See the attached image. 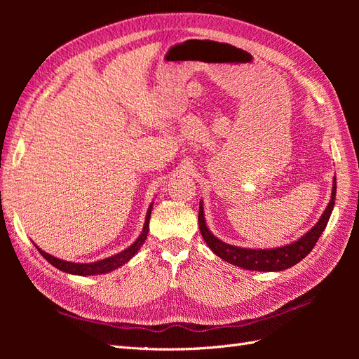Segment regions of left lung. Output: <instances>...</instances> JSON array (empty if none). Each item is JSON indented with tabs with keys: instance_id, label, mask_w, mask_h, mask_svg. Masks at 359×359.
Masks as SVG:
<instances>
[{
	"instance_id": "left-lung-1",
	"label": "left lung",
	"mask_w": 359,
	"mask_h": 359,
	"mask_svg": "<svg viewBox=\"0 0 359 359\" xmlns=\"http://www.w3.org/2000/svg\"><path fill=\"white\" fill-rule=\"evenodd\" d=\"M335 190H337V184L334 178L331 201L327 206V210L323 211L320 220L314 224V227H311V231H309L306 235L301 236L298 241L285 247L269 248V250H253V248L233 247L220 241L219 238H215L210 232V229L205 224L202 203L199 206V217H198L199 229L206 245H208L217 256H220L223 260H226V262H229L235 266H241L244 269H252V271H283L301 262V260L311 252L313 247L316 245L322 232L328 224L330 215L332 212L334 202H335Z\"/></svg>"
}]
</instances>
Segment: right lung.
Segmentation results:
<instances>
[{
	"mask_svg": "<svg viewBox=\"0 0 359 359\" xmlns=\"http://www.w3.org/2000/svg\"><path fill=\"white\" fill-rule=\"evenodd\" d=\"M151 210H153V203L149 205L148 212H147V219H145V226H144V231L142 233L139 235L137 240L135 241V244L130 245L128 248H126L124 252L118 253L115 256H111L107 259L99 260V262H93V264H74V262H66V260H61L58 257H53L48 253L43 252L41 248L37 250L40 252V255L45 257L50 265H53L55 268L64 271V273H69V274H76V276H94V274H104V273H109V271L116 269L118 266L124 265L126 262H128L130 259H132L136 253L137 250L140 248L147 240V235H148V227H149V219H151Z\"/></svg>",
	"mask_w": 359,
	"mask_h": 359,
	"instance_id": "right-lung-1",
	"label": "right lung"
}]
</instances>
